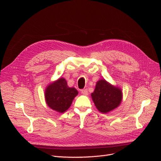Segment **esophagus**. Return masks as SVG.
Listing matches in <instances>:
<instances>
[{
	"instance_id": "34e87169",
	"label": "esophagus",
	"mask_w": 161,
	"mask_h": 161,
	"mask_svg": "<svg viewBox=\"0 0 161 161\" xmlns=\"http://www.w3.org/2000/svg\"><path fill=\"white\" fill-rule=\"evenodd\" d=\"M81 94L84 95H88V91L87 89H82L81 90Z\"/></svg>"
}]
</instances>
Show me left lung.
Segmentation results:
<instances>
[{
  "instance_id": "1",
  "label": "left lung",
  "mask_w": 161,
  "mask_h": 161,
  "mask_svg": "<svg viewBox=\"0 0 161 161\" xmlns=\"http://www.w3.org/2000/svg\"><path fill=\"white\" fill-rule=\"evenodd\" d=\"M91 96L98 110L107 114L119 106L123 100V92L120 87L102 79L97 82Z\"/></svg>"
}]
</instances>
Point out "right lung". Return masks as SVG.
Masks as SVG:
<instances>
[{
    "instance_id": "1",
    "label": "right lung",
    "mask_w": 161,
    "mask_h": 161,
    "mask_svg": "<svg viewBox=\"0 0 161 161\" xmlns=\"http://www.w3.org/2000/svg\"><path fill=\"white\" fill-rule=\"evenodd\" d=\"M78 92L68 86L66 80L60 78L47 86L44 97L46 104L52 109L63 114L69 109Z\"/></svg>"
}]
</instances>
